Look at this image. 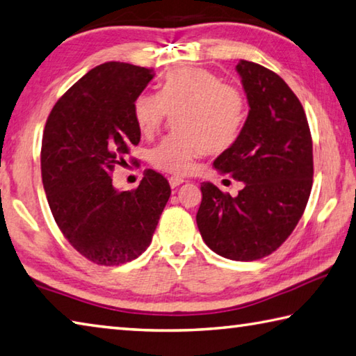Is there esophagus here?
I'll return each instance as SVG.
<instances>
[{"mask_svg": "<svg viewBox=\"0 0 356 356\" xmlns=\"http://www.w3.org/2000/svg\"><path fill=\"white\" fill-rule=\"evenodd\" d=\"M184 182H185V180H184L182 177H177V176H172V177H170V185H171V188H176V186L182 185Z\"/></svg>", "mask_w": 356, "mask_h": 356, "instance_id": "obj_1", "label": "esophagus"}]
</instances>
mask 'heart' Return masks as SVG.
Returning <instances> with one entry per match:
<instances>
[{
	"instance_id": "b5f03b06",
	"label": "heart",
	"mask_w": 356,
	"mask_h": 356,
	"mask_svg": "<svg viewBox=\"0 0 356 356\" xmlns=\"http://www.w3.org/2000/svg\"><path fill=\"white\" fill-rule=\"evenodd\" d=\"M177 111L174 126L179 134L152 147L149 163L163 172L184 176L197 157L227 151L240 140L249 106L240 88L197 67L171 70L159 93L145 92L134 102L135 124L145 137L157 131L168 113Z\"/></svg>"
}]
</instances>
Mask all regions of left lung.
I'll return each mask as SVG.
<instances>
[{
	"mask_svg": "<svg viewBox=\"0 0 356 356\" xmlns=\"http://www.w3.org/2000/svg\"><path fill=\"white\" fill-rule=\"evenodd\" d=\"M249 115L240 140L215 160L244 182L236 196L202 182L196 222L218 255L254 261L293 234L313 186V141L307 115L288 83L258 63L240 60Z\"/></svg>",
	"mask_w": 356,
	"mask_h": 356,
	"instance_id": "1",
	"label": "left lung"
}]
</instances>
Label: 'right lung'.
Listing matches in <instances>:
<instances>
[{
    "instance_id": "1",
    "label": "right lung",
    "mask_w": 356,
    "mask_h": 356,
    "mask_svg": "<svg viewBox=\"0 0 356 356\" xmlns=\"http://www.w3.org/2000/svg\"><path fill=\"white\" fill-rule=\"evenodd\" d=\"M152 77L131 63H102L62 95L44 124L40 161L51 213L68 243L101 266L143 254L171 196L154 170L131 191L116 190L111 177L140 143L134 102Z\"/></svg>"
}]
</instances>
